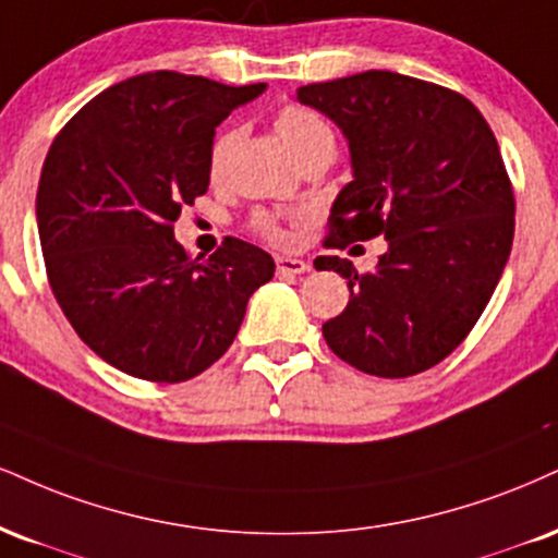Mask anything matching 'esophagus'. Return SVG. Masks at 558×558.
<instances>
[{"label": "esophagus", "instance_id": "34e87169", "mask_svg": "<svg viewBox=\"0 0 558 558\" xmlns=\"http://www.w3.org/2000/svg\"><path fill=\"white\" fill-rule=\"evenodd\" d=\"M275 262H278V270L288 275H301L308 270V262L296 259V257H278Z\"/></svg>", "mask_w": 558, "mask_h": 558}]
</instances>
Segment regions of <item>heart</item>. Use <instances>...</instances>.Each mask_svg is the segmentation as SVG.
I'll return each instance as SVG.
<instances>
[{
	"instance_id": "heart-1",
	"label": "heart",
	"mask_w": 558,
	"mask_h": 558,
	"mask_svg": "<svg viewBox=\"0 0 558 558\" xmlns=\"http://www.w3.org/2000/svg\"><path fill=\"white\" fill-rule=\"evenodd\" d=\"M275 132L280 134V140H283L288 150H291L296 158L304 150H308V147L325 143V140H332V132L325 119H322L314 109H308V106H301V104H288L278 111V117H275ZM231 147H233L231 130L215 134V140L210 143V153H207V171H210L213 179H218L220 173H223ZM252 223H254V231H257L259 236H265L267 241H272V244H288V241H291L288 228L280 223L278 218H272V215L257 213Z\"/></svg>"
}]
</instances>
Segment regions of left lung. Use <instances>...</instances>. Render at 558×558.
<instances>
[{
	"label": "left lung",
	"instance_id": "obj_1",
	"mask_svg": "<svg viewBox=\"0 0 558 558\" xmlns=\"http://www.w3.org/2000/svg\"><path fill=\"white\" fill-rule=\"evenodd\" d=\"M296 98L327 113L351 145L353 181L322 244L387 239L374 272L314 259L351 288L322 335L374 377L426 372L468 338L512 252L514 192L492 126L458 90L387 70L304 85Z\"/></svg>",
	"mask_w": 558,
	"mask_h": 558
}]
</instances>
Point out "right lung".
<instances>
[{
    "mask_svg": "<svg viewBox=\"0 0 558 558\" xmlns=\"http://www.w3.org/2000/svg\"><path fill=\"white\" fill-rule=\"evenodd\" d=\"M262 90L145 72L87 100L53 137L36 194L46 278L80 340L130 377L203 374L272 278L270 254L241 239L207 259L173 241L181 207L210 184L215 126Z\"/></svg>",
    "mask_w": 558,
    "mask_h": 558,
    "instance_id": "1",
    "label": "right lung"
}]
</instances>
